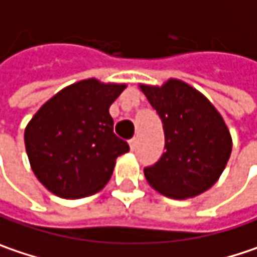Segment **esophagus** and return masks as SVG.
<instances>
[{
	"label": "esophagus",
	"instance_id": "1",
	"mask_svg": "<svg viewBox=\"0 0 257 257\" xmlns=\"http://www.w3.org/2000/svg\"><path fill=\"white\" fill-rule=\"evenodd\" d=\"M128 145H130V149H132V151H135V149H136V146H138V139L133 138L130 142H128Z\"/></svg>",
	"mask_w": 257,
	"mask_h": 257
}]
</instances>
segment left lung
I'll list each match as a JSON object with an SVG mask.
<instances>
[{
  "instance_id": "obj_1",
  "label": "left lung",
  "mask_w": 257,
  "mask_h": 257,
  "mask_svg": "<svg viewBox=\"0 0 257 257\" xmlns=\"http://www.w3.org/2000/svg\"><path fill=\"white\" fill-rule=\"evenodd\" d=\"M162 121L165 152L145 177L156 192L173 199L199 196L218 181L232 140L209 99L190 84L170 79L162 86L140 84Z\"/></svg>"
}]
</instances>
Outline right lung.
I'll return each instance as SVG.
<instances>
[{"label":"right lung","mask_w":257,"mask_h":257,"mask_svg":"<svg viewBox=\"0 0 257 257\" xmlns=\"http://www.w3.org/2000/svg\"><path fill=\"white\" fill-rule=\"evenodd\" d=\"M125 84L86 79L46 101L25 130L36 178L55 196L80 199L102 190L115 159L130 151L114 135L109 106Z\"/></svg>","instance_id":"1"}]
</instances>
